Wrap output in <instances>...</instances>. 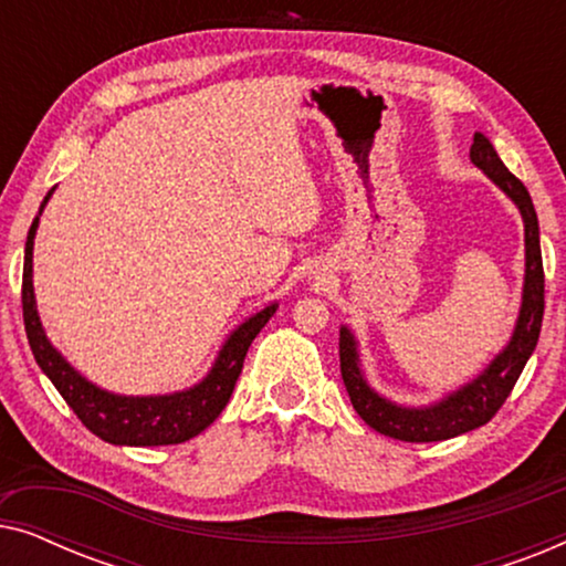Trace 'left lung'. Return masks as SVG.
Instances as JSON below:
<instances>
[{"label":"left lung","mask_w":566,"mask_h":566,"mask_svg":"<svg viewBox=\"0 0 566 566\" xmlns=\"http://www.w3.org/2000/svg\"><path fill=\"white\" fill-rule=\"evenodd\" d=\"M469 154L471 161L479 169H484V175L515 200L525 223L523 306L510 345L490 363V368L482 376L463 386V389L446 397L443 401H438V405L415 409L391 405V401L378 397L370 389L358 368V350H355L350 329H339V374H343L345 389L350 394L355 412L363 417V422L381 432V436L407 440V443L448 440L490 422L497 415V409L505 405V399L513 391L517 378H521L531 353L536 350L541 322H544V260H541L538 216L528 190L502 165V159L497 157V151H494V146L486 136L474 134V144H471Z\"/></svg>","instance_id":"1"}]
</instances>
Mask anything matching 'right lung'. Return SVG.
<instances>
[{"instance_id":"right-lung-1","label":"right lung","mask_w":566,"mask_h":566,"mask_svg":"<svg viewBox=\"0 0 566 566\" xmlns=\"http://www.w3.org/2000/svg\"><path fill=\"white\" fill-rule=\"evenodd\" d=\"M51 192L45 196L43 206L49 203ZM41 206V211H43ZM38 219L28 231L25 242V265H22V319H25V335L35 363L41 366L51 384L56 386L61 397L74 415L80 417L84 428L95 432L97 438L115 446H175L196 438L203 432L234 391V384L242 374L247 350L252 339L260 335L270 316L275 314V304L262 308L247 319L242 327L231 332L223 343L219 360L203 381L188 391L169 394V397H118V394L97 389L87 378H82L61 353L49 343L38 319L35 296H33V237Z\"/></svg>"}]
</instances>
